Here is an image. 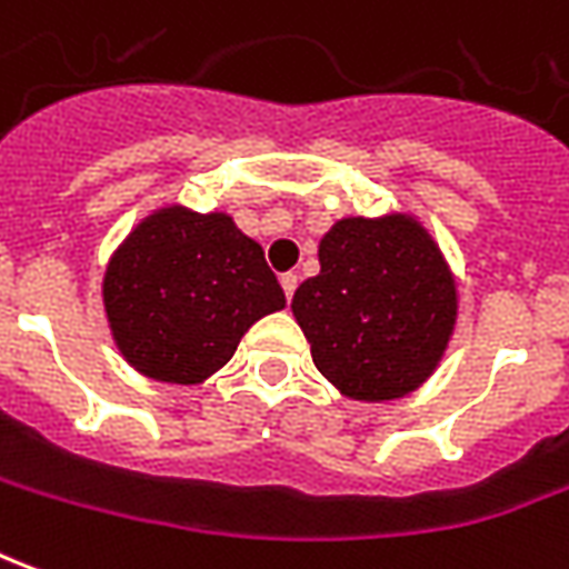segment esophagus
Here are the masks:
<instances>
[{
  "label": "esophagus",
  "mask_w": 569,
  "mask_h": 569,
  "mask_svg": "<svg viewBox=\"0 0 569 569\" xmlns=\"http://www.w3.org/2000/svg\"><path fill=\"white\" fill-rule=\"evenodd\" d=\"M297 284H300V276H293V272H284V276H281V291H284L288 300H291L293 291H297Z\"/></svg>",
  "instance_id": "34e87169"
}]
</instances>
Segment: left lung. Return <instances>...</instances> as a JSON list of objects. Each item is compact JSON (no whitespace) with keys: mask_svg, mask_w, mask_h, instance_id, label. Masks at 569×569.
I'll return each mask as SVG.
<instances>
[{"mask_svg":"<svg viewBox=\"0 0 569 569\" xmlns=\"http://www.w3.org/2000/svg\"><path fill=\"white\" fill-rule=\"evenodd\" d=\"M321 272L291 300L321 377L352 401L417 392L445 358L457 276L413 213L342 217L318 241Z\"/></svg>","mask_w":569,"mask_h":569,"instance_id":"1","label":"left lung"}]
</instances>
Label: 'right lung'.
<instances>
[{
  "instance_id": "right-lung-1",
  "label": "right lung",
  "mask_w": 569,
  "mask_h": 569,
  "mask_svg": "<svg viewBox=\"0 0 569 569\" xmlns=\"http://www.w3.org/2000/svg\"><path fill=\"white\" fill-rule=\"evenodd\" d=\"M100 293L119 356L177 386L213 377L253 321L284 309L263 248L229 213L187 204H162L124 236Z\"/></svg>"
}]
</instances>
